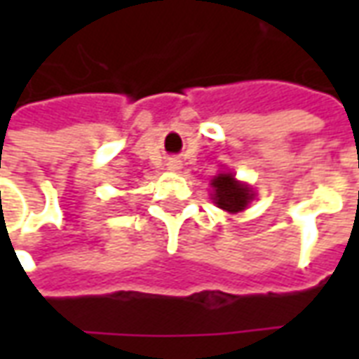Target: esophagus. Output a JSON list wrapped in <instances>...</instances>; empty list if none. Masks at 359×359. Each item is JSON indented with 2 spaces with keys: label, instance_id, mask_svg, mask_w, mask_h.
<instances>
[{
  "label": "esophagus",
  "instance_id": "obj_1",
  "mask_svg": "<svg viewBox=\"0 0 359 359\" xmlns=\"http://www.w3.org/2000/svg\"><path fill=\"white\" fill-rule=\"evenodd\" d=\"M180 167H182V163H180L179 159H169V163H167L169 171H179Z\"/></svg>",
  "mask_w": 359,
  "mask_h": 359
}]
</instances>
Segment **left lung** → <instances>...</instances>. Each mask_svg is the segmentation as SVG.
I'll list each match as a JSON object with an SVG mask.
<instances>
[{
  "label": "left lung",
  "instance_id": "1",
  "mask_svg": "<svg viewBox=\"0 0 359 359\" xmlns=\"http://www.w3.org/2000/svg\"><path fill=\"white\" fill-rule=\"evenodd\" d=\"M211 187H213L211 200L226 213L244 211L254 200V190L248 184L234 179L233 172H219L217 177H213L211 180Z\"/></svg>",
  "mask_w": 359,
  "mask_h": 359
}]
</instances>
